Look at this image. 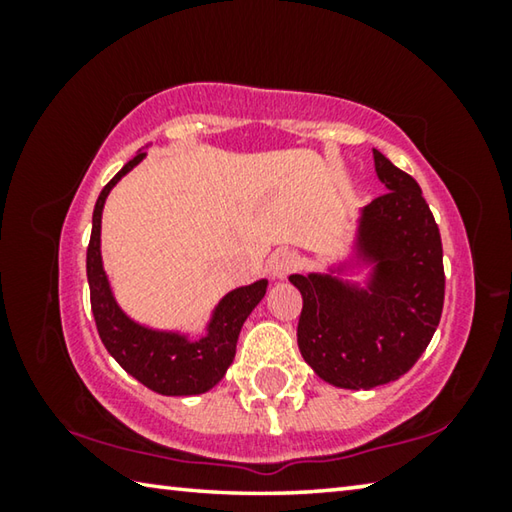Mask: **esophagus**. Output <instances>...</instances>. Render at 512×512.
I'll list each match as a JSON object with an SVG mask.
<instances>
[{
	"instance_id": "esophagus-1",
	"label": "esophagus",
	"mask_w": 512,
	"mask_h": 512,
	"mask_svg": "<svg viewBox=\"0 0 512 512\" xmlns=\"http://www.w3.org/2000/svg\"><path fill=\"white\" fill-rule=\"evenodd\" d=\"M302 264V259L298 253H293L289 248H280L275 250V253L268 257V273H271L275 280H284V277H289L291 273H296Z\"/></svg>"
}]
</instances>
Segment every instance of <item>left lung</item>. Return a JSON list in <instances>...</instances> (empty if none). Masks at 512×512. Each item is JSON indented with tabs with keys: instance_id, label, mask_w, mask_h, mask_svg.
<instances>
[{
	"instance_id": "left-lung-1",
	"label": "left lung",
	"mask_w": 512,
	"mask_h": 512,
	"mask_svg": "<svg viewBox=\"0 0 512 512\" xmlns=\"http://www.w3.org/2000/svg\"><path fill=\"white\" fill-rule=\"evenodd\" d=\"M388 192L363 207L359 253L368 289L334 275H291L302 293L298 348L320 379L370 391L400 379L427 350L445 302L443 241L415 180L372 149Z\"/></svg>"
}]
</instances>
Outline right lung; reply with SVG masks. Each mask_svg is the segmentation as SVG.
Listing matches in <instances>:
<instances>
[{"instance_id": "right-lung-1", "label": "right lung", "mask_w": 512, "mask_h": 512, "mask_svg": "<svg viewBox=\"0 0 512 512\" xmlns=\"http://www.w3.org/2000/svg\"><path fill=\"white\" fill-rule=\"evenodd\" d=\"M144 151L128 160L110 183L101 189L92 214V235L88 246L90 305L106 350L128 375L160 395H198L219 384L237 352V339L244 320L266 293V280L239 287L225 296L198 341L176 332H158L137 325L112 298L106 271L101 264V212L103 203L121 178L144 160Z\"/></svg>"}]
</instances>
